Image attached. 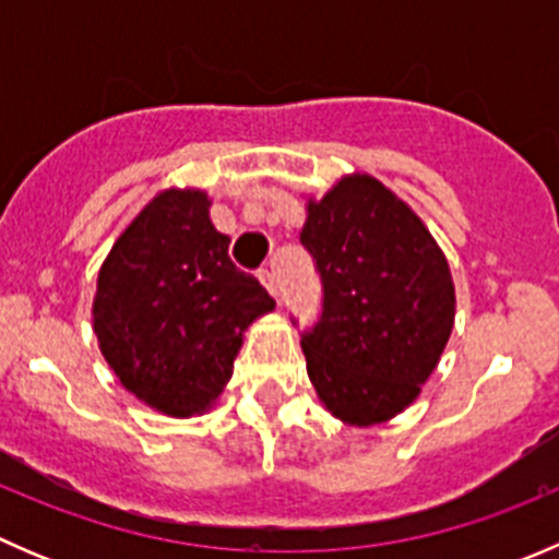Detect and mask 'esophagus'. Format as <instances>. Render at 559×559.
I'll return each instance as SVG.
<instances>
[{
  "label": "esophagus",
  "instance_id": "esophagus-1",
  "mask_svg": "<svg viewBox=\"0 0 559 559\" xmlns=\"http://www.w3.org/2000/svg\"><path fill=\"white\" fill-rule=\"evenodd\" d=\"M259 281H262V284H264V289H267L270 295H273V297H278V275H275V270H273V267H264V270H259Z\"/></svg>",
  "mask_w": 559,
  "mask_h": 559
}]
</instances>
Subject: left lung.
Wrapping results in <instances>:
<instances>
[{
  "mask_svg": "<svg viewBox=\"0 0 559 559\" xmlns=\"http://www.w3.org/2000/svg\"><path fill=\"white\" fill-rule=\"evenodd\" d=\"M306 211L300 240L324 289L302 335L308 379L343 425H381L438 368L454 326L452 270L425 222L373 175H343Z\"/></svg>",
  "mask_w": 559,
  "mask_h": 559,
  "instance_id": "obj_1",
  "label": "left lung"
}]
</instances>
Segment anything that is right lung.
<instances>
[{"label":"right lung","instance_id":"obj_1","mask_svg":"<svg viewBox=\"0 0 559 559\" xmlns=\"http://www.w3.org/2000/svg\"><path fill=\"white\" fill-rule=\"evenodd\" d=\"M275 308L229 259L202 189H165L99 267L92 321L121 386L167 416L202 414L233 376L243 332Z\"/></svg>","mask_w":559,"mask_h":559}]
</instances>
